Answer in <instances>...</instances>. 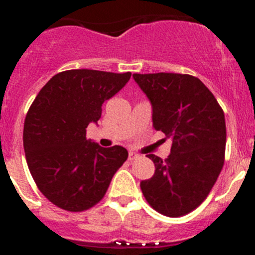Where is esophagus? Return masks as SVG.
Returning <instances> with one entry per match:
<instances>
[{
    "label": "esophagus",
    "instance_id": "esophagus-1",
    "mask_svg": "<svg viewBox=\"0 0 255 255\" xmlns=\"http://www.w3.org/2000/svg\"><path fill=\"white\" fill-rule=\"evenodd\" d=\"M139 158V155L135 152H129V161H134V159Z\"/></svg>",
    "mask_w": 255,
    "mask_h": 255
}]
</instances>
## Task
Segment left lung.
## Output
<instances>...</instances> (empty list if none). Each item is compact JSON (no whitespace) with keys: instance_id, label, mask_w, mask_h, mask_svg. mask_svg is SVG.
<instances>
[{"instance_id":"1","label":"left lung","mask_w":255,"mask_h":255,"mask_svg":"<svg viewBox=\"0 0 255 255\" xmlns=\"http://www.w3.org/2000/svg\"><path fill=\"white\" fill-rule=\"evenodd\" d=\"M152 105L155 130L171 138L167 158L148 154L154 175L140 182L148 203L168 217L197 208L215 185L225 162L226 123L208 88L188 74H134Z\"/></svg>"}]
</instances>
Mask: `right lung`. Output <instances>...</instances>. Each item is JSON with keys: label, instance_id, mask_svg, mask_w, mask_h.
<instances>
[{"label": "right lung", "instance_id": "obj_1", "mask_svg": "<svg viewBox=\"0 0 255 255\" xmlns=\"http://www.w3.org/2000/svg\"><path fill=\"white\" fill-rule=\"evenodd\" d=\"M131 73L67 70L48 80L24 123L29 171L42 194L60 208L80 212L105 197L115 172L128 158L121 145L103 148L87 139L102 105L130 80Z\"/></svg>", "mask_w": 255, "mask_h": 255}]
</instances>
